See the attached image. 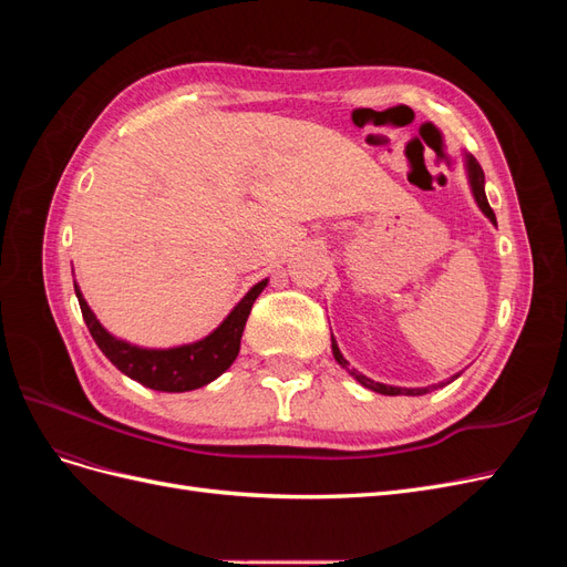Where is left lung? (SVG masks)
<instances>
[{
    "mask_svg": "<svg viewBox=\"0 0 567 567\" xmlns=\"http://www.w3.org/2000/svg\"><path fill=\"white\" fill-rule=\"evenodd\" d=\"M466 173H468L471 192H473V196H475L477 208L485 213V217L492 221V225H496L494 210L489 208L487 196H485V173H483V167H480V163H477L473 156H468V153H466ZM331 350H333L336 362H338L342 369H348L359 383H362V385H364V388H369V390H373V392H381V394H425L427 390H431V388H398V385H385V383H375V381L367 379L364 373H359V371L350 369L348 359L340 354V350H338V342H336V338H333V336H331ZM456 375H458V373H456Z\"/></svg>",
    "mask_w": 567,
    "mask_h": 567,
    "instance_id": "left-lung-1",
    "label": "left lung"
}]
</instances>
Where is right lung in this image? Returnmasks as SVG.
Returning a JSON list of instances; mask_svg holds the SVG:
<instances>
[{
    "mask_svg": "<svg viewBox=\"0 0 567 567\" xmlns=\"http://www.w3.org/2000/svg\"><path fill=\"white\" fill-rule=\"evenodd\" d=\"M265 286L267 279L255 284L210 336H205L203 340L196 342H188V346L167 350H146L130 346L125 340H117L99 323V319L90 310L87 300L82 298V290L78 284L75 296L94 342L99 350L111 359L113 367L130 375L132 381L142 383L151 390L186 392L213 383L217 375H221L234 364L238 350H241V336L246 329L248 315L252 310V302L262 293Z\"/></svg>",
    "mask_w": 567,
    "mask_h": 567,
    "instance_id": "add662e5",
    "label": "right lung"
}]
</instances>
